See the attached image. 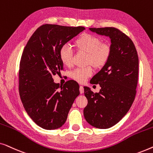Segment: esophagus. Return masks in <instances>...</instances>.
<instances>
[{
	"label": "esophagus",
	"mask_w": 153,
	"mask_h": 153,
	"mask_svg": "<svg viewBox=\"0 0 153 153\" xmlns=\"http://www.w3.org/2000/svg\"><path fill=\"white\" fill-rule=\"evenodd\" d=\"M79 91H80L81 94L83 93V92H84V89H83V87L82 85H80V87H79Z\"/></svg>",
	"instance_id": "esophagus-1"
}]
</instances>
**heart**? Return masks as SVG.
<instances>
[{"instance_id":"1","label":"heart","mask_w":153,"mask_h":153,"mask_svg":"<svg viewBox=\"0 0 153 153\" xmlns=\"http://www.w3.org/2000/svg\"><path fill=\"white\" fill-rule=\"evenodd\" d=\"M78 51L87 53L85 64L92 65L95 68H102L107 63L111 54V47L108 43L102 42L100 37L96 35L83 33L74 42ZM60 59L65 65L72 66L73 52L68 46L64 45L60 48ZM93 74L91 66L77 68L71 72V77L79 83H83Z\"/></svg>"}]
</instances>
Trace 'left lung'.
<instances>
[{
  "instance_id": "8db88e82",
  "label": "left lung",
  "mask_w": 153,
  "mask_h": 153,
  "mask_svg": "<svg viewBox=\"0 0 153 153\" xmlns=\"http://www.w3.org/2000/svg\"><path fill=\"white\" fill-rule=\"evenodd\" d=\"M89 29L109 37L111 54L107 63L91 80L92 84H100L99 93L83 88L88 100L83 115L92 126L108 129L117 124L132 105L137 93L139 57L131 39L118 28Z\"/></svg>"
}]
</instances>
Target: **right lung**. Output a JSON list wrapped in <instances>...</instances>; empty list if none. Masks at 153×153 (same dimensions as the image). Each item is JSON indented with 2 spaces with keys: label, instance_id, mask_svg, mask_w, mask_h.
<instances>
[{
  "label": "right lung",
  "instance_id": "add662e5",
  "mask_svg": "<svg viewBox=\"0 0 153 153\" xmlns=\"http://www.w3.org/2000/svg\"><path fill=\"white\" fill-rule=\"evenodd\" d=\"M83 30L82 26L42 25L24 48L19 72V91L27 114L42 128L51 130L62 126L80 93L76 81H68L60 86L52 76L63 70L60 48Z\"/></svg>",
  "mask_w": 153,
  "mask_h": 153
}]
</instances>
